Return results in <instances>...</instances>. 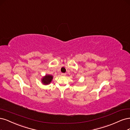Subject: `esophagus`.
<instances>
[{
	"mask_svg": "<svg viewBox=\"0 0 130 130\" xmlns=\"http://www.w3.org/2000/svg\"><path fill=\"white\" fill-rule=\"evenodd\" d=\"M61 75H62V76H66V74H65V73H62V74H61Z\"/></svg>",
	"mask_w": 130,
	"mask_h": 130,
	"instance_id": "obj_1",
	"label": "esophagus"
}]
</instances>
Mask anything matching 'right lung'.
<instances>
[{
	"instance_id": "add662e5",
	"label": "right lung",
	"mask_w": 130,
	"mask_h": 130,
	"mask_svg": "<svg viewBox=\"0 0 130 130\" xmlns=\"http://www.w3.org/2000/svg\"><path fill=\"white\" fill-rule=\"evenodd\" d=\"M53 78V76L51 75H46L44 77L42 78L41 82L44 85H47L50 84Z\"/></svg>"
}]
</instances>
